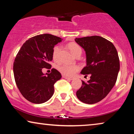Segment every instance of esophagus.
Listing matches in <instances>:
<instances>
[{
    "mask_svg": "<svg viewBox=\"0 0 134 134\" xmlns=\"http://www.w3.org/2000/svg\"><path fill=\"white\" fill-rule=\"evenodd\" d=\"M63 77L64 79H67V80H72L73 79L72 78H71V77H68L66 76H63Z\"/></svg>",
    "mask_w": 134,
    "mask_h": 134,
    "instance_id": "esophagus-1",
    "label": "esophagus"
}]
</instances>
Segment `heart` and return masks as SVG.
I'll list each match as a JSON object with an SVG mask.
<instances>
[{
	"mask_svg": "<svg viewBox=\"0 0 134 134\" xmlns=\"http://www.w3.org/2000/svg\"><path fill=\"white\" fill-rule=\"evenodd\" d=\"M71 52L76 56L79 54H82V50L80 46L76 43H70L68 45ZM62 47L60 46H55L52 50V58L54 61L59 60L60 53ZM58 69L63 76L67 77H72L79 70V67L77 65H70L68 64H62L58 66Z\"/></svg>",
	"mask_w": 134,
	"mask_h": 134,
	"instance_id": "heart-1",
	"label": "heart"
}]
</instances>
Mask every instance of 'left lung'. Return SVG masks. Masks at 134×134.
<instances>
[{"label":"left lung","instance_id":"1","mask_svg":"<svg viewBox=\"0 0 134 134\" xmlns=\"http://www.w3.org/2000/svg\"><path fill=\"white\" fill-rule=\"evenodd\" d=\"M75 41L86 54L87 66L80 73L91 76L87 83L82 81L76 96L83 103H97L106 97L116 83L120 71L118 52L110 41L99 36L76 38Z\"/></svg>","mask_w":134,"mask_h":134}]
</instances>
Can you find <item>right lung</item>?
Returning a JSON list of instances; mask_svg holds the SVG:
<instances>
[{
    "instance_id": "obj_1",
    "label": "right lung",
    "mask_w": 134,
    "mask_h": 134,
    "mask_svg": "<svg viewBox=\"0 0 134 134\" xmlns=\"http://www.w3.org/2000/svg\"><path fill=\"white\" fill-rule=\"evenodd\" d=\"M61 38L42 34L29 39L22 46L13 63L16 85L22 95L32 103L42 104L50 99L54 92V84L62 78L57 69L44 74L43 68L50 69L52 50L62 42Z\"/></svg>"
}]
</instances>
